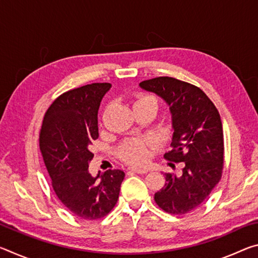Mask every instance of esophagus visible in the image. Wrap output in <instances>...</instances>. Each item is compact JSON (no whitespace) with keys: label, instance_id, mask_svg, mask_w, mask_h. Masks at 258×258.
<instances>
[{"label":"esophagus","instance_id":"34e87169","mask_svg":"<svg viewBox=\"0 0 258 258\" xmlns=\"http://www.w3.org/2000/svg\"><path fill=\"white\" fill-rule=\"evenodd\" d=\"M128 171L130 172H134V173H137V174H146L148 172V169L141 168V167H130Z\"/></svg>","mask_w":258,"mask_h":258}]
</instances>
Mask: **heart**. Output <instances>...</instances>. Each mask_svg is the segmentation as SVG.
Listing matches in <instances>:
<instances>
[{
  "mask_svg": "<svg viewBox=\"0 0 258 258\" xmlns=\"http://www.w3.org/2000/svg\"><path fill=\"white\" fill-rule=\"evenodd\" d=\"M159 102L155 95L147 93H135L133 100V108L137 110L143 107H154L156 110L158 109ZM148 148H149V141L141 138H131L126 139L124 142L118 147L119 158L128 164H142L146 161L148 157Z\"/></svg>",
  "mask_w": 258,
  "mask_h": 258,
  "instance_id": "1",
  "label": "heart"
}]
</instances>
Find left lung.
Returning a JSON list of instances; mask_svg holds the SVG:
<instances>
[{
	"mask_svg": "<svg viewBox=\"0 0 258 258\" xmlns=\"http://www.w3.org/2000/svg\"><path fill=\"white\" fill-rule=\"evenodd\" d=\"M140 86L169 106L174 133L172 149L164 157L183 163L180 175L165 173V185L155 194V202L168 214H186L208 198L222 177L224 139L220 113L204 91L190 83L163 76Z\"/></svg>",
	"mask_w": 258,
	"mask_h": 258,
	"instance_id": "8db88e82",
	"label": "left lung"
}]
</instances>
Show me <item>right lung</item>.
<instances>
[{"label":"right lung","mask_w":258,"mask_h":258,"mask_svg":"<svg viewBox=\"0 0 258 258\" xmlns=\"http://www.w3.org/2000/svg\"><path fill=\"white\" fill-rule=\"evenodd\" d=\"M111 84L93 83L64 92L45 112L40 150L56 197L74 215L98 220L118 200L125 173L108 169L92 176L90 146L99 138L98 110Z\"/></svg>","instance_id":"1"}]
</instances>
